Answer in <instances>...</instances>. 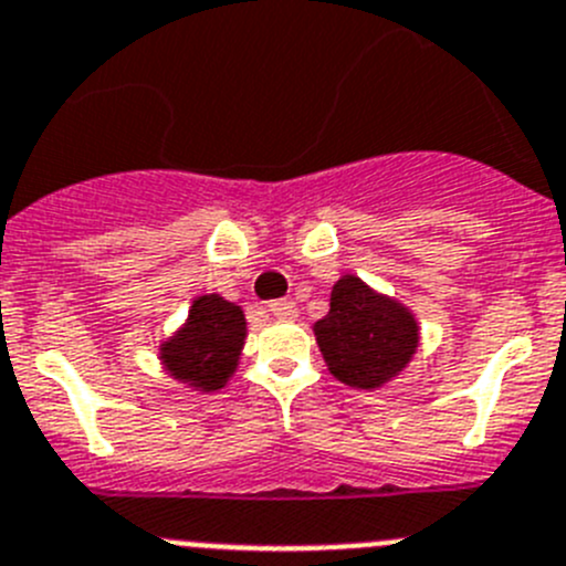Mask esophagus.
Here are the masks:
<instances>
[{
    "label": "esophagus",
    "instance_id": "1",
    "mask_svg": "<svg viewBox=\"0 0 566 566\" xmlns=\"http://www.w3.org/2000/svg\"><path fill=\"white\" fill-rule=\"evenodd\" d=\"M268 313L276 315V318H295V315H298V307H295V301L279 298L268 304Z\"/></svg>",
    "mask_w": 566,
    "mask_h": 566
}]
</instances>
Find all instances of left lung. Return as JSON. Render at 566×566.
Returning <instances> with one entry per match:
<instances>
[{
  "label": "left lung",
  "mask_w": 566,
  "mask_h": 566,
  "mask_svg": "<svg viewBox=\"0 0 566 566\" xmlns=\"http://www.w3.org/2000/svg\"><path fill=\"white\" fill-rule=\"evenodd\" d=\"M313 329L335 379L360 390L390 382L405 371L419 348L413 313L357 276L337 279L329 313Z\"/></svg>",
  "instance_id": "1"
}]
</instances>
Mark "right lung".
<instances>
[{"mask_svg":"<svg viewBox=\"0 0 566 566\" xmlns=\"http://www.w3.org/2000/svg\"><path fill=\"white\" fill-rule=\"evenodd\" d=\"M245 315L223 295H198L181 329L161 343V366L195 390L226 388L245 343Z\"/></svg>","mask_w":566,"mask_h":566,"instance_id":"obj_1","label":"right lung"}]
</instances>
